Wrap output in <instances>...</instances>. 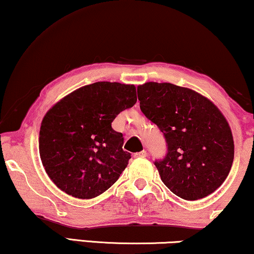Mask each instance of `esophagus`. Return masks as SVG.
Masks as SVG:
<instances>
[{
  "label": "esophagus",
  "mask_w": 254,
  "mask_h": 254,
  "mask_svg": "<svg viewBox=\"0 0 254 254\" xmlns=\"http://www.w3.org/2000/svg\"><path fill=\"white\" fill-rule=\"evenodd\" d=\"M145 156H147V151H145V150L135 152V154H134V157H145Z\"/></svg>",
  "instance_id": "1"
}]
</instances>
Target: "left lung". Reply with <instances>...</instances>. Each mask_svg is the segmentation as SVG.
I'll return each instance as SVG.
<instances>
[{"mask_svg": "<svg viewBox=\"0 0 254 254\" xmlns=\"http://www.w3.org/2000/svg\"><path fill=\"white\" fill-rule=\"evenodd\" d=\"M137 97L142 113L165 138L164 158L154 162L165 186L190 201L216 190L230 172L235 154L221 111L200 93L171 83H144Z\"/></svg>", "mask_w": 254, "mask_h": 254, "instance_id": "1", "label": "left lung"}]
</instances>
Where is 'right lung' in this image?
<instances>
[{
	"mask_svg": "<svg viewBox=\"0 0 254 254\" xmlns=\"http://www.w3.org/2000/svg\"><path fill=\"white\" fill-rule=\"evenodd\" d=\"M134 85L96 82L55 104L44 117L39 154L47 175L69 195L92 199L109 190L128 164L116 117L136 103Z\"/></svg>",
	"mask_w": 254,
	"mask_h": 254,
	"instance_id": "add662e5",
	"label": "right lung"
}]
</instances>
